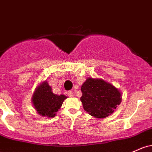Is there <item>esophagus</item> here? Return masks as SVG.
I'll list each match as a JSON object with an SVG mask.
<instances>
[{"instance_id":"obj_1","label":"esophagus","mask_w":152,"mask_h":152,"mask_svg":"<svg viewBox=\"0 0 152 152\" xmlns=\"http://www.w3.org/2000/svg\"><path fill=\"white\" fill-rule=\"evenodd\" d=\"M67 94H68V96H71V97L73 96V91H67Z\"/></svg>"}]
</instances>
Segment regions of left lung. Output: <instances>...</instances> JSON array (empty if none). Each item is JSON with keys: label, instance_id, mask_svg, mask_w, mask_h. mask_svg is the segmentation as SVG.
<instances>
[{"label": "left lung", "instance_id": "8db88e82", "mask_svg": "<svg viewBox=\"0 0 152 152\" xmlns=\"http://www.w3.org/2000/svg\"><path fill=\"white\" fill-rule=\"evenodd\" d=\"M83 107L96 118L109 116L121 102V94L114 86L102 79L89 78L81 88Z\"/></svg>", "mask_w": 152, "mask_h": 152}]
</instances>
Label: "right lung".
Returning <instances> with one entry per match:
<instances>
[{
    "instance_id": "obj_1",
    "label": "right lung",
    "mask_w": 152,
    "mask_h": 152,
    "mask_svg": "<svg viewBox=\"0 0 152 152\" xmlns=\"http://www.w3.org/2000/svg\"><path fill=\"white\" fill-rule=\"evenodd\" d=\"M66 98L64 95L53 94L48 83L45 81L37 89L33 96L32 102L38 114L48 118H53Z\"/></svg>"
}]
</instances>
